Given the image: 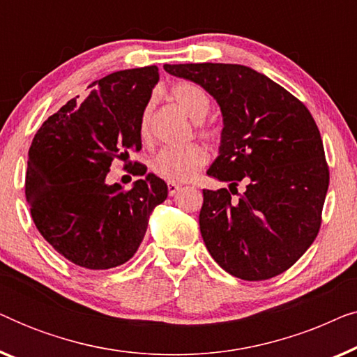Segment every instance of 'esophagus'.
I'll list each match as a JSON object with an SVG mask.
<instances>
[{"mask_svg": "<svg viewBox=\"0 0 357 357\" xmlns=\"http://www.w3.org/2000/svg\"><path fill=\"white\" fill-rule=\"evenodd\" d=\"M167 188H169V195H170V197H174V195H175V193H177L180 188H182V185H178V183H172V182H169V183H167Z\"/></svg>", "mask_w": 357, "mask_h": 357, "instance_id": "obj_1", "label": "esophagus"}]
</instances>
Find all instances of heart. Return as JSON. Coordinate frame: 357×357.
Segmentation results:
<instances>
[{"label": "heart", "mask_w": 357, "mask_h": 357, "mask_svg": "<svg viewBox=\"0 0 357 357\" xmlns=\"http://www.w3.org/2000/svg\"><path fill=\"white\" fill-rule=\"evenodd\" d=\"M170 99L182 109L187 116L197 121L199 135L204 138H214V131L202 123V120L208 115L211 109V102L206 92L202 87L192 84V82H178L169 91ZM149 120H151V105H146L141 114L139 131L143 139L149 136ZM208 153L202 144L190 143L177 148H164L155 154L153 159V170L159 177L172 183H183L192 180L198 170L206 164Z\"/></svg>", "instance_id": "b5f03b06"}]
</instances>
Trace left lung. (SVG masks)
Instances as JSON below:
<instances>
[{"mask_svg":"<svg viewBox=\"0 0 357 357\" xmlns=\"http://www.w3.org/2000/svg\"><path fill=\"white\" fill-rule=\"evenodd\" d=\"M164 70L202 86L222 114L219 155L208 175L231 185L203 190L199 231L208 252L241 280L281 275L321 224L330 172L315 120L291 92L248 66L188 63ZM241 179L243 194L236 192Z\"/></svg>","mask_w":357,"mask_h":357,"instance_id":"1","label":"left lung"}]
</instances>
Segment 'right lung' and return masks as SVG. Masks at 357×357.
Instances as JSON below:
<instances>
[{
    "instance_id": "add662e5",
    "label": "right lung",
    "mask_w": 357,
    "mask_h": 357,
    "mask_svg": "<svg viewBox=\"0 0 357 357\" xmlns=\"http://www.w3.org/2000/svg\"><path fill=\"white\" fill-rule=\"evenodd\" d=\"M158 66L112 73L43 121L29 149L26 198L33 222L55 250L87 270L123 265L143 242L167 185L136 164L133 187L107 185L115 159L141 149V114Z\"/></svg>"
}]
</instances>
